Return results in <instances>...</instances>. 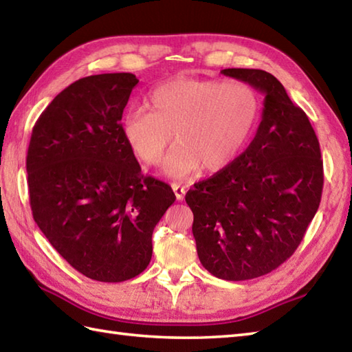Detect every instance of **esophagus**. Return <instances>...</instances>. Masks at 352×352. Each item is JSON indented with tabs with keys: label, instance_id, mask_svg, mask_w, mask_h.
<instances>
[{
	"label": "esophagus",
	"instance_id": "34e87169",
	"mask_svg": "<svg viewBox=\"0 0 352 352\" xmlns=\"http://www.w3.org/2000/svg\"><path fill=\"white\" fill-rule=\"evenodd\" d=\"M172 190H174L178 201H183V198L186 195V188H184V186L178 184V183H172Z\"/></svg>",
	"mask_w": 352,
	"mask_h": 352
}]
</instances>
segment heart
I'll use <instances>...</instances> for the list:
<instances>
[{
  "label": "heart",
  "instance_id": "b5f03b06",
  "mask_svg": "<svg viewBox=\"0 0 352 352\" xmlns=\"http://www.w3.org/2000/svg\"><path fill=\"white\" fill-rule=\"evenodd\" d=\"M148 101L151 111H126L124 138L149 166L160 164L175 140L178 146L164 168L174 178L201 166L207 172L227 168L242 153L260 115L258 95L243 81L178 78L154 89Z\"/></svg>",
  "mask_w": 352,
  "mask_h": 352
}]
</instances>
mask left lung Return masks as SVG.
<instances>
[{
  "instance_id": "1",
  "label": "left lung",
  "mask_w": 352,
  "mask_h": 352,
  "mask_svg": "<svg viewBox=\"0 0 352 352\" xmlns=\"http://www.w3.org/2000/svg\"><path fill=\"white\" fill-rule=\"evenodd\" d=\"M223 76L265 94L256 138L227 168L193 184L186 203L201 265L242 281L266 275L301 243L322 197L316 133L272 74L228 68Z\"/></svg>"
}]
</instances>
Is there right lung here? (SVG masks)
<instances>
[{"mask_svg": "<svg viewBox=\"0 0 352 352\" xmlns=\"http://www.w3.org/2000/svg\"><path fill=\"white\" fill-rule=\"evenodd\" d=\"M134 74L77 80L37 119L27 153L33 218L87 278L121 283L144 272L153 231L174 204L170 186L142 174L122 133Z\"/></svg>", "mask_w": 352, "mask_h": 352, "instance_id": "1", "label": "right lung"}]
</instances>
